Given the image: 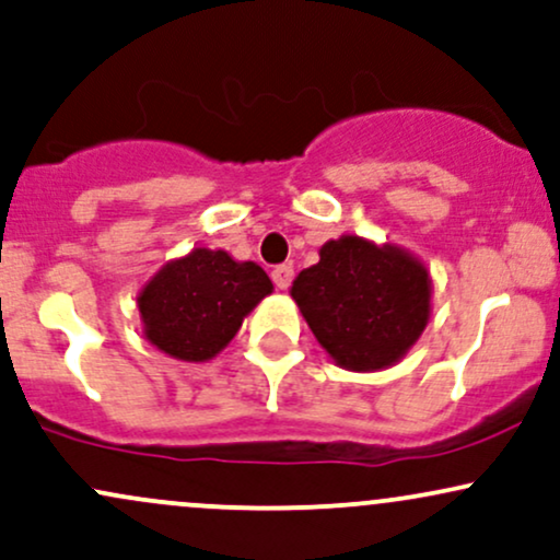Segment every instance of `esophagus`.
I'll return each instance as SVG.
<instances>
[{
	"instance_id": "obj_1",
	"label": "esophagus",
	"mask_w": 560,
	"mask_h": 560,
	"mask_svg": "<svg viewBox=\"0 0 560 560\" xmlns=\"http://www.w3.org/2000/svg\"><path fill=\"white\" fill-rule=\"evenodd\" d=\"M271 279L279 289H289V284H292V279H294L292 262H281V266H276L271 271Z\"/></svg>"
}]
</instances>
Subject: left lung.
Returning <instances> with one entry per match:
<instances>
[{
  "instance_id": "8db88e82",
  "label": "left lung",
  "mask_w": 560,
  "mask_h": 560,
  "mask_svg": "<svg viewBox=\"0 0 560 560\" xmlns=\"http://www.w3.org/2000/svg\"><path fill=\"white\" fill-rule=\"evenodd\" d=\"M318 255L316 266L292 281V298L318 345L350 371L400 361L427 329V268L400 247H376L361 236L326 242Z\"/></svg>"
}]
</instances>
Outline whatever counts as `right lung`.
Returning <instances> with one entry per match:
<instances>
[{
	"instance_id": "1",
	"label": "right lung",
	"mask_w": 560,
	"mask_h": 560,
	"mask_svg": "<svg viewBox=\"0 0 560 560\" xmlns=\"http://www.w3.org/2000/svg\"><path fill=\"white\" fill-rule=\"evenodd\" d=\"M271 292V279L258 262L197 247L160 268L137 302L144 337L158 350L202 363L236 337L244 316Z\"/></svg>"
}]
</instances>
